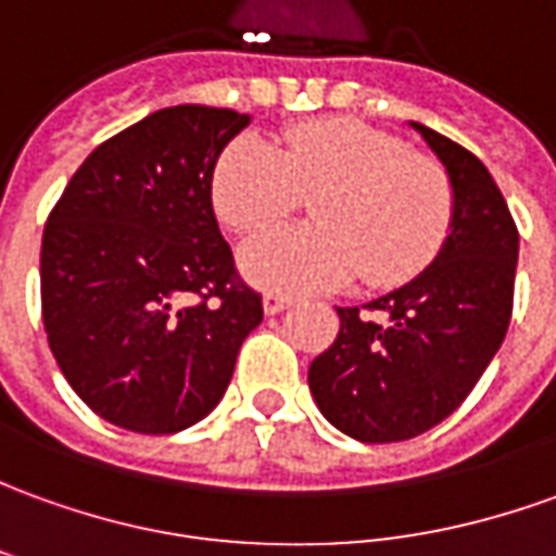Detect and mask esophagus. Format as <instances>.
<instances>
[{
	"instance_id": "34e87169",
	"label": "esophagus",
	"mask_w": 556,
	"mask_h": 556,
	"mask_svg": "<svg viewBox=\"0 0 556 556\" xmlns=\"http://www.w3.org/2000/svg\"><path fill=\"white\" fill-rule=\"evenodd\" d=\"M290 305H293V300L285 296V293H266V296H263V312H266V315H281Z\"/></svg>"
}]
</instances>
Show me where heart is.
I'll return each instance as SVG.
<instances>
[{
	"mask_svg": "<svg viewBox=\"0 0 556 556\" xmlns=\"http://www.w3.org/2000/svg\"><path fill=\"white\" fill-rule=\"evenodd\" d=\"M300 193H315L317 224L241 248V271L256 287L324 293L359 271L372 287L402 285L439 254L454 212L451 181L432 160L348 117L290 126L275 148L239 136L214 163V212L239 236L285 220Z\"/></svg>",
	"mask_w": 556,
	"mask_h": 556,
	"instance_id": "1",
	"label": "heart"
}]
</instances>
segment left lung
<instances>
[{"mask_svg": "<svg viewBox=\"0 0 556 556\" xmlns=\"http://www.w3.org/2000/svg\"><path fill=\"white\" fill-rule=\"evenodd\" d=\"M445 166L451 232L427 269L363 308H336L339 336L308 366L320 415L384 445L442 424L472 393L511 320L518 227L476 154L412 121Z\"/></svg>", "mask_w": 556, "mask_h": 556, "instance_id": "left-lung-1", "label": "left lung"}]
</instances>
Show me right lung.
I'll return each instance as SVG.
<instances>
[{"label": "right lung", "instance_id": "obj_1", "mask_svg": "<svg viewBox=\"0 0 556 556\" xmlns=\"http://www.w3.org/2000/svg\"><path fill=\"white\" fill-rule=\"evenodd\" d=\"M248 114L175 105L102 141L41 236V317L60 372L114 427L168 435L227 393L263 320L212 208Z\"/></svg>", "mask_w": 556, "mask_h": 556}]
</instances>
